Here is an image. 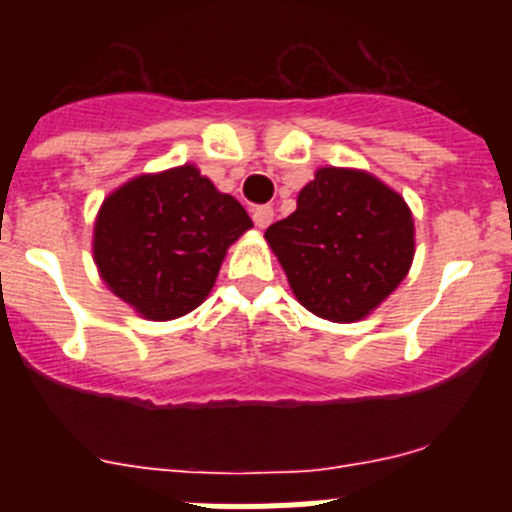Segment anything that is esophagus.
<instances>
[{
	"label": "esophagus",
	"mask_w": 512,
	"mask_h": 512,
	"mask_svg": "<svg viewBox=\"0 0 512 512\" xmlns=\"http://www.w3.org/2000/svg\"><path fill=\"white\" fill-rule=\"evenodd\" d=\"M272 218H275V210H272L270 205H257V208L252 210V220H255V225L260 227V230H265V227L272 223Z\"/></svg>",
	"instance_id": "esophagus-1"
}]
</instances>
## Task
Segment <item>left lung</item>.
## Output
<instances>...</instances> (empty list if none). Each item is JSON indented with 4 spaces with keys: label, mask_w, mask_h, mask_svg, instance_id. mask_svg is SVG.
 <instances>
[{
    "label": "left lung",
    "mask_w": 512,
    "mask_h": 512,
    "mask_svg": "<svg viewBox=\"0 0 512 512\" xmlns=\"http://www.w3.org/2000/svg\"><path fill=\"white\" fill-rule=\"evenodd\" d=\"M302 307L359 322L401 285L414 262V218L396 190L354 168H319L297 210L265 232Z\"/></svg>",
    "instance_id": "8db88e82"
}]
</instances>
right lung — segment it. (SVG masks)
<instances>
[{"label":"right lung","mask_w":512,"mask_h":512,"mask_svg":"<svg viewBox=\"0 0 512 512\" xmlns=\"http://www.w3.org/2000/svg\"><path fill=\"white\" fill-rule=\"evenodd\" d=\"M252 220L195 165L138 175L103 200L94 225L98 275L141 317L193 312L215 285L225 252Z\"/></svg>","instance_id":"right-lung-1"}]
</instances>
